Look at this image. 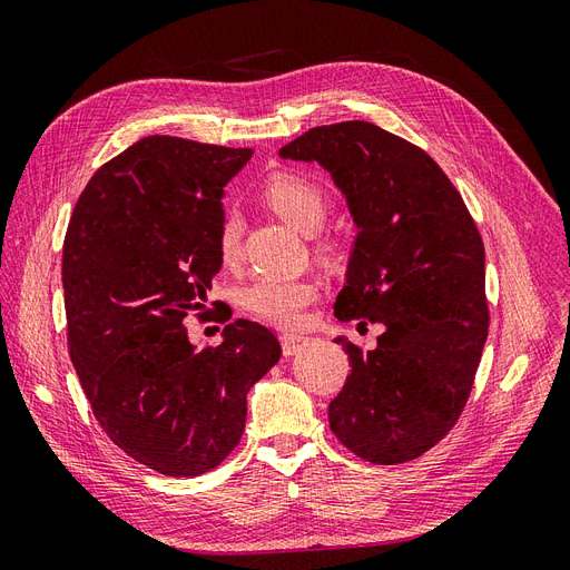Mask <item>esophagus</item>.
Instances as JSON below:
<instances>
[{"label": "esophagus", "mask_w": 570, "mask_h": 570, "mask_svg": "<svg viewBox=\"0 0 570 570\" xmlns=\"http://www.w3.org/2000/svg\"><path fill=\"white\" fill-rule=\"evenodd\" d=\"M281 344H283V354H285V356H295V354H299V352L304 350L306 337L295 335V333H285V335L281 337Z\"/></svg>", "instance_id": "esophagus-1"}]
</instances>
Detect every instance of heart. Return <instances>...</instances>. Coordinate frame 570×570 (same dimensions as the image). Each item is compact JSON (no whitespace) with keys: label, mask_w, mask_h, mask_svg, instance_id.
<instances>
[{"label":"heart","mask_w":570,"mask_h":570,"mask_svg":"<svg viewBox=\"0 0 570 570\" xmlns=\"http://www.w3.org/2000/svg\"><path fill=\"white\" fill-rule=\"evenodd\" d=\"M262 195L275 214L302 233H316L323 226L327 202L323 187L316 180L281 170L264 183ZM239 249H243V220L237 218V214H228L218 228L220 262L233 266L239 258ZM316 295L318 285L308 278L262 275L243 289L239 302L256 318L281 327H295L304 321L306 306L316 299Z\"/></svg>","instance_id":"obj_1"}]
</instances>
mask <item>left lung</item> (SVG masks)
<instances>
[{
	"label": "left lung",
	"mask_w": 570,
	"mask_h": 570,
	"mask_svg": "<svg viewBox=\"0 0 570 570\" xmlns=\"http://www.w3.org/2000/svg\"><path fill=\"white\" fill-rule=\"evenodd\" d=\"M281 157L321 164L356 223L335 316L385 325L368 352L335 337L352 373L331 430L371 463L419 459L459 421L485 347L482 237L444 170L368 120L306 130Z\"/></svg>",
	"instance_id": "8db88e82"
}]
</instances>
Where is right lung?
<instances>
[{
	"instance_id": "1",
	"label": "right lung",
	"mask_w": 570,
	"mask_h": 570,
	"mask_svg": "<svg viewBox=\"0 0 570 570\" xmlns=\"http://www.w3.org/2000/svg\"><path fill=\"white\" fill-rule=\"evenodd\" d=\"M252 149L149 135L101 166L63 239L68 352L95 419L128 456L174 478L226 459L243 438L247 392L278 364L268 327L237 318L195 347L220 271L223 187Z\"/></svg>"
}]
</instances>
